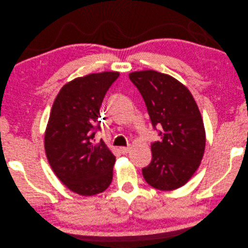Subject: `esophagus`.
I'll return each instance as SVG.
<instances>
[{
    "instance_id": "1",
    "label": "esophagus",
    "mask_w": 248,
    "mask_h": 248,
    "mask_svg": "<svg viewBox=\"0 0 248 248\" xmlns=\"http://www.w3.org/2000/svg\"><path fill=\"white\" fill-rule=\"evenodd\" d=\"M120 151H121V153H123V155H127V153L130 151V147H129V146H122V147H120Z\"/></svg>"
}]
</instances>
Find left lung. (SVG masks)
I'll use <instances>...</instances> for the list:
<instances>
[{
    "label": "left lung",
    "mask_w": 248,
    "mask_h": 248,
    "mask_svg": "<svg viewBox=\"0 0 248 248\" xmlns=\"http://www.w3.org/2000/svg\"><path fill=\"white\" fill-rule=\"evenodd\" d=\"M129 78L160 137L151 143L152 158L142 169L143 178L157 190H175L192 178L203 158L206 136L201 113L190 91L170 76L143 70L131 73Z\"/></svg>",
    "instance_id": "obj_1"
}]
</instances>
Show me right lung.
Returning a JSON list of instances; mask_svg holds the SVG:
<instances>
[{"instance_id": "obj_1", "label": "right lung", "mask_w": 248, "mask_h": 248, "mask_svg": "<svg viewBox=\"0 0 248 248\" xmlns=\"http://www.w3.org/2000/svg\"><path fill=\"white\" fill-rule=\"evenodd\" d=\"M117 72L78 78L62 87L53 103L44 146L56 176L81 196L104 192L113 179L115 155L104 143H93L100 126V108Z\"/></svg>"}]
</instances>
